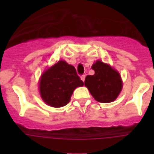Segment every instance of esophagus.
<instances>
[{
  "label": "esophagus",
  "mask_w": 154,
  "mask_h": 154,
  "mask_svg": "<svg viewBox=\"0 0 154 154\" xmlns=\"http://www.w3.org/2000/svg\"><path fill=\"white\" fill-rule=\"evenodd\" d=\"M85 75H82V77H81V79H82L83 82H85Z\"/></svg>",
  "instance_id": "obj_1"
}]
</instances>
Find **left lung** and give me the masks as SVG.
<instances>
[{
  "mask_svg": "<svg viewBox=\"0 0 154 154\" xmlns=\"http://www.w3.org/2000/svg\"><path fill=\"white\" fill-rule=\"evenodd\" d=\"M94 75H88L85 80V85L99 102L109 103L116 100L122 89L121 75L109 65L97 60L92 65Z\"/></svg>",
  "mask_w": 154,
  "mask_h": 154,
  "instance_id": "1",
  "label": "left lung"
}]
</instances>
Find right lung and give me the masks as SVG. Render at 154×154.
I'll list each match as a JSON object with an SVG mask.
<instances>
[{
    "instance_id": "obj_1",
    "label": "right lung",
    "mask_w": 154,
    "mask_h": 154,
    "mask_svg": "<svg viewBox=\"0 0 154 154\" xmlns=\"http://www.w3.org/2000/svg\"><path fill=\"white\" fill-rule=\"evenodd\" d=\"M83 85L84 82L75 68L65 60H59L42 73L39 82L40 94L47 105L60 108L69 102L76 88Z\"/></svg>"
}]
</instances>
